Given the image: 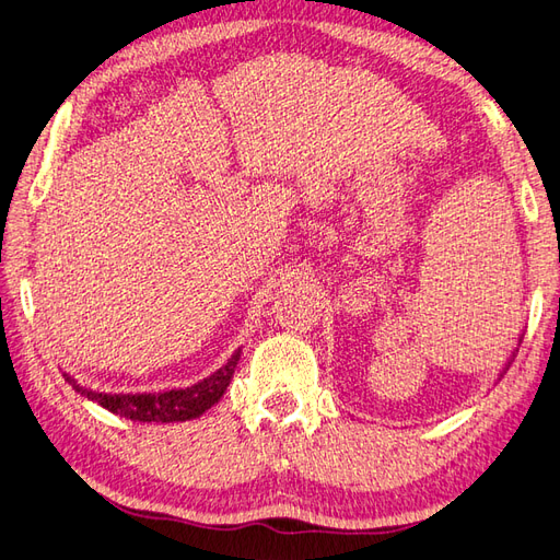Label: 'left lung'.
Instances as JSON below:
<instances>
[{"label":"left lung","mask_w":560,"mask_h":560,"mask_svg":"<svg viewBox=\"0 0 560 560\" xmlns=\"http://www.w3.org/2000/svg\"><path fill=\"white\" fill-rule=\"evenodd\" d=\"M509 365H511V362H509Z\"/></svg>","instance_id":"8db88e82"}]
</instances>
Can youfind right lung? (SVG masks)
Wrapping results in <instances>:
<instances>
[{
    "mask_svg": "<svg viewBox=\"0 0 560 560\" xmlns=\"http://www.w3.org/2000/svg\"><path fill=\"white\" fill-rule=\"evenodd\" d=\"M238 360L241 348L229 358L226 365H221L214 374L207 376V380L186 388H172V392L160 394H102L81 386L67 372H63V380H67L78 394L85 396L88 400L100 402L102 408L119 415V418L133 422H186L200 418L205 410H210L214 402H219V398L226 392V386L231 384V376L236 372Z\"/></svg>",
    "mask_w": 560,
    "mask_h": 560,
    "instance_id": "right-lung-1",
    "label": "right lung"
}]
</instances>
